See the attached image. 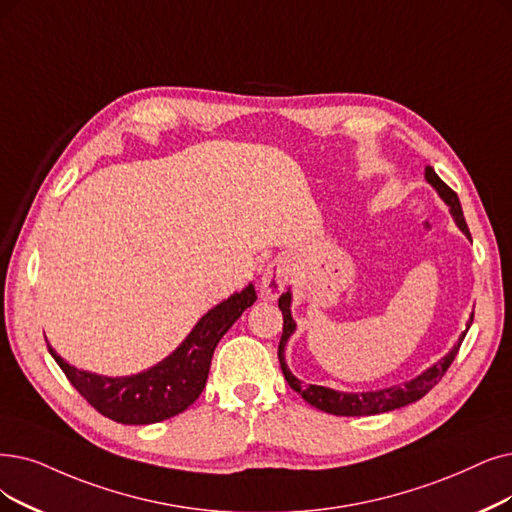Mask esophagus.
Returning a JSON list of instances; mask_svg holds the SVG:
<instances>
[{
  "instance_id": "34e87169",
  "label": "esophagus",
  "mask_w": 512,
  "mask_h": 512,
  "mask_svg": "<svg viewBox=\"0 0 512 512\" xmlns=\"http://www.w3.org/2000/svg\"><path fill=\"white\" fill-rule=\"evenodd\" d=\"M290 283V262L285 258H275L267 264V269L262 273V292L269 298H277L285 285Z\"/></svg>"
}]
</instances>
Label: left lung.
I'll list each match as a JSON object with an SVG mask.
<instances>
[{"label":"left lung","mask_w":512,"mask_h":512,"mask_svg":"<svg viewBox=\"0 0 512 512\" xmlns=\"http://www.w3.org/2000/svg\"><path fill=\"white\" fill-rule=\"evenodd\" d=\"M424 178L428 180V185H433L439 193V197L447 203L449 206V212H452L456 224L460 227L462 233H468V227H466V220H464V214H462V206H460V199L458 195L449 189L445 182L437 176V172L426 166L424 170ZM292 294L290 290L281 294L279 298V309H281V315H283V334H281V342H279V363H281V372L285 376V380H288V384L294 388V391L306 401L311 403L313 407H317V410L321 412H327V414H334V416H374V414H384V412H393V410H399V407H405L410 405L418 399H422L431 388L443 378V374L447 372V367L452 365V361L456 359L458 355V349L460 344L468 332L470 323H473V315H470V321L466 325V332H462V336L458 338V342L454 344V349L449 351L443 359H439L435 365L428 367L426 372H422L420 376H416L414 380L405 382L401 386H388V388H380V391H367V393H342V391H334V388H325V386H317V384H302L292 372L288 363H285V344H288L290 336L294 334L296 330V323L292 319Z\"/></svg>","instance_id":"left-lung-1"}]
</instances>
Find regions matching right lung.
I'll return each mask as SVG.
<instances>
[{
  "mask_svg": "<svg viewBox=\"0 0 512 512\" xmlns=\"http://www.w3.org/2000/svg\"><path fill=\"white\" fill-rule=\"evenodd\" d=\"M254 302L256 290L250 283L203 315L172 355L134 376L109 378L77 370L50 344L48 351L96 412L121 424H153L185 412L195 403L206 386L216 344Z\"/></svg>",
  "mask_w": 512,
  "mask_h": 512,
  "instance_id": "right-lung-1",
  "label": "right lung"
}]
</instances>
